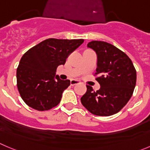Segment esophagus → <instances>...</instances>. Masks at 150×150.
Here are the masks:
<instances>
[{"label": "esophagus", "instance_id": "34e87169", "mask_svg": "<svg viewBox=\"0 0 150 150\" xmlns=\"http://www.w3.org/2000/svg\"><path fill=\"white\" fill-rule=\"evenodd\" d=\"M79 83V81L76 80V79H71V85H76V84Z\"/></svg>", "mask_w": 150, "mask_h": 150}]
</instances>
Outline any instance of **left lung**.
<instances>
[{
  "instance_id": "left-lung-1",
  "label": "left lung",
  "mask_w": 150,
  "mask_h": 150,
  "mask_svg": "<svg viewBox=\"0 0 150 150\" xmlns=\"http://www.w3.org/2000/svg\"><path fill=\"white\" fill-rule=\"evenodd\" d=\"M88 48L97 55L96 80L100 89L94 91L87 85L81 98L82 105L91 113L109 116L121 110L130 99L136 84V71L129 57L108 42L91 41Z\"/></svg>"
}]
</instances>
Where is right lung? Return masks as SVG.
I'll return each instance as SVG.
<instances>
[{"label": "right lung", "mask_w": 150, "mask_h": 150, "mask_svg": "<svg viewBox=\"0 0 150 150\" xmlns=\"http://www.w3.org/2000/svg\"><path fill=\"white\" fill-rule=\"evenodd\" d=\"M83 39L50 38L30 48L23 54L17 69V85L21 98L28 106L39 111L48 110L60 102L62 92L70 80L56 75L71 53Z\"/></svg>", "instance_id": "1"}]
</instances>
